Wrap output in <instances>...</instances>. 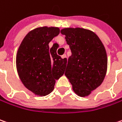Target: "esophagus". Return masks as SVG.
Instances as JSON below:
<instances>
[{
    "instance_id": "esophagus-1",
    "label": "esophagus",
    "mask_w": 122,
    "mask_h": 122,
    "mask_svg": "<svg viewBox=\"0 0 122 122\" xmlns=\"http://www.w3.org/2000/svg\"><path fill=\"white\" fill-rule=\"evenodd\" d=\"M61 58H62L63 59H64L65 61H67V57H66V54L62 55V56H61Z\"/></svg>"
}]
</instances>
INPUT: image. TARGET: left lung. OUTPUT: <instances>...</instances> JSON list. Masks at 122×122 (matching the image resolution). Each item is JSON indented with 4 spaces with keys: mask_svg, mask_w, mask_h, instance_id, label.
Segmentation results:
<instances>
[{
    "mask_svg": "<svg viewBox=\"0 0 122 122\" xmlns=\"http://www.w3.org/2000/svg\"><path fill=\"white\" fill-rule=\"evenodd\" d=\"M72 55L68 58L65 75L72 89L80 97H86L99 86L107 70V55L101 40L92 31L83 28H65Z\"/></svg>",
    "mask_w": 122,
    "mask_h": 122,
    "instance_id": "obj_1",
    "label": "left lung"
}]
</instances>
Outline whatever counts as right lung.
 I'll use <instances>...</instances> for the list:
<instances>
[{
  "instance_id": "right-lung-1",
  "label": "right lung",
  "mask_w": 122,
  "mask_h": 122,
  "mask_svg": "<svg viewBox=\"0 0 122 122\" xmlns=\"http://www.w3.org/2000/svg\"><path fill=\"white\" fill-rule=\"evenodd\" d=\"M58 27H38L28 33L20 45L16 68L23 85L35 95L46 96L54 89L56 79L64 74L67 61L56 54L59 45L49 43L58 36Z\"/></svg>"
}]
</instances>
